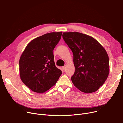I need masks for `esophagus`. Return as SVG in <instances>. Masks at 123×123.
I'll list each match as a JSON object with an SVG mask.
<instances>
[{
	"mask_svg": "<svg viewBox=\"0 0 123 123\" xmlns=\"http://www.w3.org/2000/svg\"><path fill=\"white\" fill-rule=\"evenodd\" d=\"M62 69H63V70H65L66 69V66H63V67H62Z\"/></svg>",
	"mask_w": 123,
	"mask_h": 123,
	"instance_id": "34e87169",
	"label": "esophagus"
}]
</instances>
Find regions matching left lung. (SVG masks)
Here are the masks:
<instances>
[{
  "label": "left lung",
  "mask_w": 123,
  "mask_h": 123,
  "mask_svg": "<svg viewBox=\"0 0 123 123\" xmlns=\"http://www.w3.org/2000/svg\"><path fill=\"white\" fill-rule=\"evenodd\" d=\"M62 38L73 55L75 72L71 78L81 91H97L105 82L109 73L108 55L92 37L79 32H64Z\"/></svg>",
  "instance_id": "left-lung-1"
}]
</instances>
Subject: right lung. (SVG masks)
Masks as SVG:
<instances>
[{
	"mask_svg": "<svg viewBox=\"0 0 123 123\" xmlns=\"http://www.w3.org/2000/svg\"><path fill=\"white\" fill-rule=\"evenodd\" d=\"M62 32L47 33L30 42L19 60L22 81L31 90L43 93L56 83L62 72L54 62L53 51Z\"/></svg>",
	"mask_w": 123,
	"mask_h": 123,
	"instance_id": "right-lung-1",
	"label": "right lung"
}]
</instances>
